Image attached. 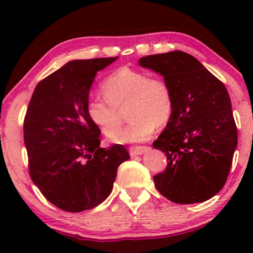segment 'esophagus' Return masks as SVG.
Instances as JSON below:
<instances>
[{"mask_svg":"<svg viewBox=\"0 0 253 253\" xmlns=\"http://www.w3.org/2000/svg\"><path fill=\"white\" fill-rule=\"evenodd\" d=\"M147 151H148L147 146L130 147V155H131V157H136V155H141V154L146 153Z\"/></svg>","mask_w":253,"mask_h":253,"instance_id":"obj_1","label":"esophagus"}]
</instances>
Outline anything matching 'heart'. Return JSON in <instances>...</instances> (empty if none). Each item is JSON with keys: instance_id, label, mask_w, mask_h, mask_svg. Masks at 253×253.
Segmentation results:
<instances>
[{"instance_id": "heart-1", "label": "heart", "mask_w": 253, "mask_h": 253, "mask_svg": "<svg viewBox=\"0 0 253 253\" xmlns=\"http://www.w3.org/2000/svg\"><path fill=\"white\" fill-rule=\"evenodd\" d=\"M105 98H91L86 110L92 123L107 137H113L120 125L119 108L126 102L131 120L119 131V144L141 143L150 139L158 126L170 120L174 98L170 86L159 77H148L143 71L122 67L110 74L101 85Z\"/></svg>"}]
</instances>
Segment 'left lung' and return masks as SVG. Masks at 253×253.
<instances>
[{
    "mask_svg": "<svg viewBox=\"0 0 253 253\" xmlns=\"http://www.w3.org/2000/svg\"><path fill=\"white\" fill-rule=\"evenodd\" d=\"M139 65L160 74L174 98L170 120L153 143L168 160L165 170L153 177L155 188L176 204L212 198L227 181L237 146L226 86L181 50L141 57Z\"/></svg>",
    "mask_w": 253,
    "mask_h": 253,
    "instance_id": "left-lung-1",
    "label": "left lung"
}]
</instances>
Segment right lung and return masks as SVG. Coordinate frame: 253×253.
I'll use <instances>...</instances> for the list:
<instances>
[{"label":"right lung","instance_id":"right-lung-1","mask_svg":"<svg viewBox=\"0 0 253 253\" xmlns=\"http://www.w3.org/2000/svg\"><path fill=\"white\" fill-rule=\"evenodd\" d=\"M116 57L75 60L42 79L24 121L31 178L58 209L78 213L101 204L117 168L129 160L123 145L100 147V131L86 106L98 71Z\"/></svg>","mask_w":253,"mask_h":253}]
</instances>
